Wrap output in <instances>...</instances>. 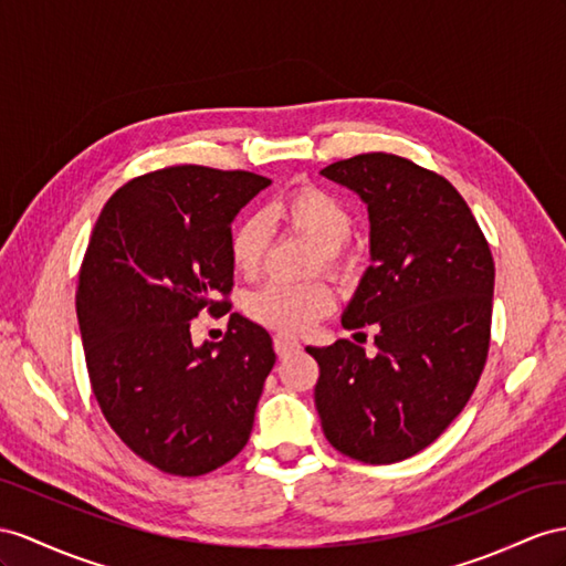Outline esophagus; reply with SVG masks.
Wrapping results in <instances>:
<instances>
[{
    "mask_svg": "<svg viewBox=\"0 0 566 566\" xmlns=\"http://www.w3.org/2000/svg\"><path fill=\"white\" fill-rule=\"evenodd\" d=\"M298 349H301V344H298L296 337H292V335H274V352H277L280 358L292 356Z\"/></svg>",
    "mask_w": 566,
    "mask_h": 566,
    "instance_id": "esophagus-1",
    "label": "esophagus"
}]
</instances>
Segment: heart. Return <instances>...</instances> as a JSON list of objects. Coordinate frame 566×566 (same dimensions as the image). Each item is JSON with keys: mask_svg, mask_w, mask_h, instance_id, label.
<instances>
[{"mask_svg": "<svg viewBox=\"0 0 566 566\" xmlns=\"http://www.w3.org/2000/svg\"><path fill=\"white\" fill-rule=\"evenodd\" d=\"M272 214L301 234L321 243V260L327 268L349 270L354 253L346 239L352 234L354 214L346 202L327 188L298 186L274 202ZM272 243V222L265 212H251L231 231L229 251L234 268L251 277L263 265ZM335 308V289L317 280L308 284L268 282L245 298V311L255 323L280 329L303 332Z\"/></svg>", "mask_w": 566, "mask_h": 566, "instance_id": "1", "label": "heart"}]
</instances>
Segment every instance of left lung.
I'll use <instances>...</instances> for the list:
<instances>
[{
  "instance_id": "8db88e82",
  "label": "left lung",
  "mask_w": 566,
  "mask_h": 566,
  "mask_svg": "<svg viewBox=\"0 0 566 566\" xmlns=\"http://www.w3.org/2000/svg\"><path fill=\"white\" fill-rule=\"evenodd\" d=\"M368 206L370 265L342 315L378 327V354L337 339L306 346L321 366L315 409L329 444L395 463L432 444L481 378L495 263L467 200L411 159L366 153L325 167Z\"/></svg>"
}]
</instances>
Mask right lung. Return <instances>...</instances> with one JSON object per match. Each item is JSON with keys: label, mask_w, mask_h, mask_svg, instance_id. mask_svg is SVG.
<instances>
[{"label": "right lung", "mask_w": 566, "mask_h": 566, "mask_svg": "<svg viewBox=\"0 0 566 566\" xmlns=\"http://www.w3.org/2000/svg\"><path fill=\"white\" fill-rule=\"evenodd\" d=\"M272 181L179 165L124 184L85 251L76 315L93 395L143 461L202 475L234 459L274 366L268 329L234 313L222 342L191 339L234 286L231 222Z\"/></svg>", "instance_id": "right-lung-1"}]
</instances>
